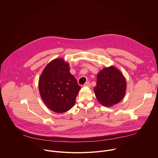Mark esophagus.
<instances>
[{
  "mask_svg": "<svg viewBox=\"0 0 158 158\" xmlns=\"http://www.w3.org/2000/svg\"><path fill=\"white\" fill-rule=\"evenodd\" d=\"M84 86H85L90 87V86H91V83H90V82H89V81H87V82H86V83H85V84L84 85Z\"/></svg>",
  "mask_w": 158,
  "mask_h": 158,
  "instance_id": "esophagus-1",
  "label": "esophagus"
}]
</instances>
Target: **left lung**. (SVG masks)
Wrapping results in <instances>:
<instances>
[{"mask_svg": "<svg viewBox=\"0 0 158 158\" xmlns=\"http://www.w3.org/2000/svg\"><path fill=\"white\" fill-rule=\"evenodd\" d=\"M126 89V79L118 69L110 66L98 73L94 91L102 105L110 106L118 103L124 98Z\"/></svg>", "mask_w": 158, "mask_h": 158, "instance_id": "left-lung-1", "label": "left lung"}]
</instances>
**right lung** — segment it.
<instances>
[{
	"instance_id": "obj_1",
	"label": "right lung",
	"mask_w": 158,
	"mask_h": 158,
	"mask_svg": "<svg viewBox=\"0 0 158 158\" xmlns=\"http://www.w3.org/2000/svg\"><path fill=\"white\" fill-rule=\"evenodd\" d=\"M39 88L44 102L56 113L71 109L81 88L69 72V64L61 58L54 59L45 67L39 78Z\"/></svg>"
}]
</instances>
